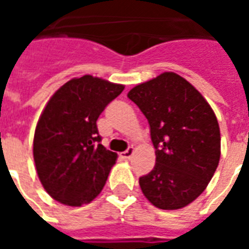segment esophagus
<instances>
[{"mask_svg":"<svg viewBox=\"0 0 249 249\" xmlns=\"http://www.w3.org/2000/svg\"><path fill=\"white\" fill-rule=\"evenodd\" d=\"M133 153H135V148H132V146H130V148H128L126 151L121 153V157L125 159V160H129L130 157L133 156Z\"/></svg>","mask_w":249,"mask_h":249,"instance_id":"esophagus-1","label":"esophagus"}]
</instances>
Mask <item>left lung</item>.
Masks as SVG:
<instances>
[{"mask_svg":"<svg viewBox=\"0 0 249 249\" xmlns=\"http://www.w3.org/2000/svg\"><path fill=\"white\" fill-rule=\"evenodd\" d=\"M128 97L151 126L156 164L139 180L160 209H180L207 188L220 160V128L196 88L173 71L130 89Z\"/></svg>","mask_w":249,"mask_h":249,"instance_id":"1","label":"left lung"}]
</instances>
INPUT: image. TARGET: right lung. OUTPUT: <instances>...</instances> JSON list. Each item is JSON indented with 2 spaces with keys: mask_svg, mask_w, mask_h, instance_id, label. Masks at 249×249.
Instances as JSON below:
<instances>
[{
  "mask_svg": "<svg viewBox=\"0 0 249 249\" xmlns=\"http://www.w3.org/2000/svg\"><path fill=\"white\" fill-rule=\"evenodd\" d=\"M123 90L124 85L87 74L64 84L48 101L36 126L33 156L54 200L80 207L103 191L117 155L100 144L96 123Z\"/></svg>",
  "mask_w": 249,
  "mask_h": 249,
  "instance_id": "add662e5",
  "label": "right lung"
}]
</instances>
